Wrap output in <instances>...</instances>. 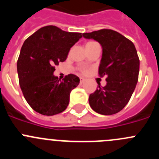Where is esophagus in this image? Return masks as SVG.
<instances>
[{
    "label": "esophagus",
    "mask_w": 159,
    "mask_h": 159,
    "mask_svg": "<svg viewBox=\"0 0 159 159\" xmlns=\"http://www.w3.org/2000/svg\"><path fill=\"white\" fill-rule=\"evenodd\" d=\"M84 81H85V79H84V78H82V77H80V84H84Z\"/></svg>",
    "instance_id": "34e87169"
}]
</instances>
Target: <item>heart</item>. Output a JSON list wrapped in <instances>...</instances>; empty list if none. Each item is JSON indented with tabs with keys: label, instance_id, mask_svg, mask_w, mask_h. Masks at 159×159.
Listing matches in <instances>:
<instances>
[{
	"label": "heart",
	"instance_id": "heart-1",
	"mask_svg": "<svg viewBox=\"0 0 159 159\" xmlns=\"http://www.w3.org/2000/svg\"><path fill=\"white\" fill-rule=\"evenodd\" d=\"M95 42H92V41H91V42H88V43H87V44H86V46H92V45L95 44ZM80 72H82V73L85 74L87 73V72H88V70H87V68H80Z\"/></svg>",
	"mask_w": 159,
	"mask_h": 159
}]
</instances>
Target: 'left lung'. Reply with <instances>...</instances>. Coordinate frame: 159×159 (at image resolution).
I'll use <instances>...</instances> for the list:
<instances>
[{"mask_svg": "<svg viewBox=\"0 0 159 159\" xmlns=\"http://www.w3.org/2000/svg\"><path fill=\"white\" fill-rule=\"evenodd\" d=\"M83 36L101 44L98 75H106L107 82L105 87L98 83L97 90L89 96L90 106L100 114H115L128 104L136 88L139 71L137 51L132 42L110 29L84 33Z\"/></svg>", "mask_w": 159, "mask_h": 159, "instance_id": "8db88e82", "label": "left lung"}]
</instances>
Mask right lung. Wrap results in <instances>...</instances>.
I'll list each match as a JSON object with an SVG mask.
<instances>
[{"mask_svg":"<svg viewBox=\"0 0 159 159\" xmlns=\"http://www.w3.org/2000/svg\"><path fill=\"white\" fill-rule=\"evenodd\" d=\"M82 37V33L49 25L38 30L23 43L17 61L19 83L26 101L37 113L53 116L67 108L70 93L79 85L80 79L69 74L61 81L53 72Z\"/></svg>","mask_w":159,"mask_h":159,"instance_id":"1","label":"right lung"}]
</instances>
